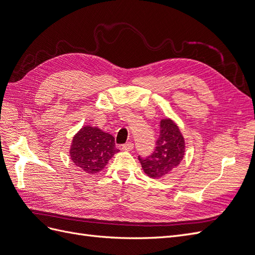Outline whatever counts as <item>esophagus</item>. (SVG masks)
<instances>
[{
    "label": "esophagus",
    "instance_id": "1",
    "mask_svg": "<svg viewBox=\"0 0 255 255\" xmlns=\"http://www.w3.org/2000/svg\"><path fill=\"white\" fill-rule=\"evenodd\" d=\"M133 148H134V143L130 142V141L121 145V149L125 150V151H130V150H133Z\"/></svg>",
    "mask_w": 255,
    "mask_h": 255
}]
</instances>
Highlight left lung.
I'll return each mask as SVG.
<instances>
[{"label": "left lung", "mask_w": 255, "mask_h": 255, "mask_svg": "<svg viewBox=\"0 0 255 255\" xmlns=\"http://www.w3.org/2000/svg\"><path fill=\"white\" fill-rule=\"evenodd\" d=\"M185 154V141L181 130L171 119H161L156 146L145 158L138 156L145 174L159 179L180 165Z\"/></svg>", "instance_id": "left-lung-1"}]
</instances>
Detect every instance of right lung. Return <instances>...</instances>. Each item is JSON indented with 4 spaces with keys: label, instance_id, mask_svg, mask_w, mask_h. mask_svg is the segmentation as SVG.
Segmentation results:
<instances>
[{
    "label": "right lung",
    "instance_id": "1",
    "mask_svg": "<svg viewBox=\"0 0 255 255\" xmlns=\"http://www.w3.org/2000/svg\"><path fill=\"white\" fill-rule=\"evenodd\" d=\"M119 150L115 145V138L98 128L86 126L73 137L70 148L71 159L83 171L97 173L109 163Z\"/></svg>",
    "mask_w": 255,
    "mask_h": 255
}]
</instances>
